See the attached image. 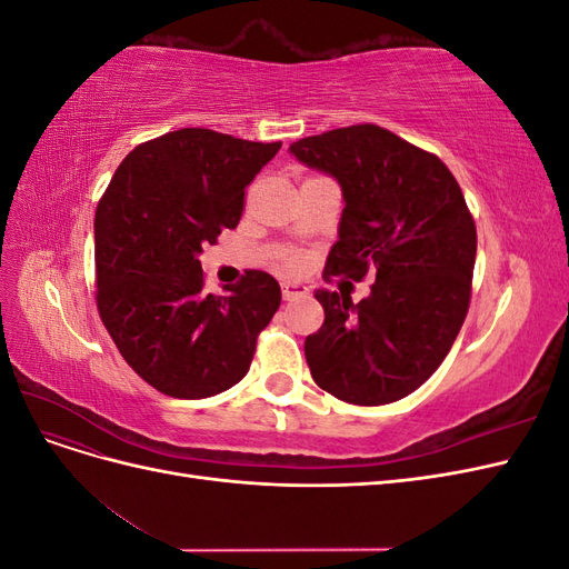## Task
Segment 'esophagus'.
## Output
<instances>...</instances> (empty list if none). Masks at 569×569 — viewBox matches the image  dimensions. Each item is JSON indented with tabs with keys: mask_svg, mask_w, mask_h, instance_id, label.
Masks as SVG:
<instances>
[{
	"mask_svg": "<svg viewBox=\"0 0 569 569\" xmlns=\"http://www.w3.org/2000/svg\"><path fill=\"white\" fill-rule=\"evenodd\" d=\"M308 295V287L301 282H282V297L284 301H295Z\"/></svg>",
	"mask_w": 569,
	"mask_h": 569,
	"instance_id": "1",
	"label": "esophagus"
}]
</instances>
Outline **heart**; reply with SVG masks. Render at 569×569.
Segmentation results:
<instances>
[{
	"label": "heart",
	"instance_id": "1",
	"mask_svg": "<svg viewBox=\"0 0 569 569\" xmlns=\"http://www.w3.org/2000/svg\"><path fill=\"white\" fill-rule=\"evenodd\" d=\"M289 266H295V261H289Z\"/></svg>",
	"mask_w": 569,
	"mask_h": 569
}]
</instances>
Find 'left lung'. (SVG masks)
I'll use <instances>...</instances> for the list:
<instances>
[{
    "mask_svg": "<svg viewBox=\"0 0 569 569\" xmlns=\"http://www.w3.org/2000/svg\"><path fill=\"white\" fill-rule=\"evenodd\" d=\"M289 151L341 187L325 280L375 278L358 303L316 291L325 322L306 337V363L341 401H399L432 377L468 316L477 253L468 203L439 157L380 126L303 137Z\"/></svg>",
    "mask_w": 569,
    "mask_h": 569,
    "instance_id": "1",
    "label": "left lung"
}]
</instances>
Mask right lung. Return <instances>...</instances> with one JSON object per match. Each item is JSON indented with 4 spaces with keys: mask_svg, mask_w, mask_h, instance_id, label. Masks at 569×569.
Returning a JSON list of instances; mask_svg holds the SVG:
<instances>
[{
    "mask_svg": "<svg viewBox=\"0 0 569 569\" xmlns=\"http://www.w3.org/2000/svg\"><path fill=\"white\" fill-rule=\"evenodd\" d=\"M282 142L182 128L134 147L94 216L97 308L126 363L173 399H206L249 372L280 308L278 280L247 270L206 295L199 253L237 228L244 189Z\"/></svg>",
    "mask_w": 569,
    "mask_h": 569,
    "instance_id": "1",
    "label": "right lung"
}]
</instances>
